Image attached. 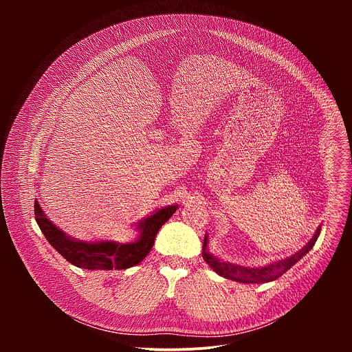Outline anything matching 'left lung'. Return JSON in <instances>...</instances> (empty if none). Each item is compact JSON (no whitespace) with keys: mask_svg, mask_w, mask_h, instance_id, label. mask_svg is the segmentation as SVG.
Returning <instances> with one entry per match:
<instances>
[{"mask_svg":"<svg viewBox=\"0 0 352 352\" xmlns=\"http://www.w3.org/2000/svg\"><path fill=\"white\" fill-rule=\"evenodd\" d=\"M320 230H322V226L318 227V230L315 231V234L309 239V242L304 248H300L294 255H291L285 259L265 265V266H258V267L241 266V265H235L231 262H226V261L214 256L213 254H210V250H209L208 232L205 234V239H204L202 255H204L205 262L210 266V269H213L219 276H221L224 278H230V280H234L238 283H248V284L269 283V281H274L276 278L283 276L288 269H291L298 261L302 259L309 252L319 238Z\"/></svg>","mask_w":352,"mask_h":352,"instance_id":"1","label":"left lung"}]
</instances>
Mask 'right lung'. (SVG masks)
Segmentation results:
<instances>
[{
    "label": "right lung",
    "instance_id": "obj_1",
    "mask_svg": "<svg viewBox=\"0 0 352 352\" xmlns=\"http://www.w3.org/2000/svg\"><path fill=\"white\" fill-rule=\"evenodd\" d=\"M178 205H170L157 209L133 224L138 236L131 242L116 241H79L60 230L47 217L34 199L36 221L57 252L69 263L86 270H122L140 263L150 249L153 248L155 238L162 226L177 212Z\"/></svg>",
    "mask_w": 352,
    "mask_h": 352
}]
</instances>
